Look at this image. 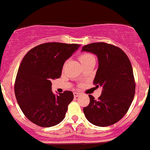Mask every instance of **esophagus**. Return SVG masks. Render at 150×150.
Instances as JSON below:
<instances>
[{"mask_svg": "<svg viewBox=\"0 0 150 150\" xmlns=\"http://www.w3.org/2000/svg\"><path fill=\"white\" fill-rule=\"evenodd\" d=\"M73 95H74V97H78V96L81 95V93H78V92H74Z\"/></svg>", "mask_w": 150, "mask_h": 150, "instance_id": "obj_1", "label": "esophagus"}]
</instances>
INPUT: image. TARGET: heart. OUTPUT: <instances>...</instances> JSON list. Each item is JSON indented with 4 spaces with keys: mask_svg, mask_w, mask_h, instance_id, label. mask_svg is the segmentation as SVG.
Returning a JSON list of instances; mask_svg holds the SVG:
<instances>
[{
    "mask_svg": "<svg viewBox=\"0 0 150 150\" xmlns=\"http://www.w3.org/2000/svg\"><path fill=\"white\" fill-rule=\"evenodd\" d=\"M79 60L81 61V64H83L85 63L89 62L91 61H95L94 57L91 54L89 53H84L79 56Z\"/></svg>",
    "mask_w": 150,
    "mask_h": 150,
    "instance_id": "obj_1",
    "label": "heart"
}]
</instances>
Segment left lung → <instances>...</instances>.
I'll use <instances>...</instances> for the list:
<instances>
[{
    "label": "left lung",
    "mask_w": 150,
    "mask_h": 150,
    "mask_svg": "<svg viewBox=\"0 0 150 150\" xmlns=\"http://www.w3.org/2000/svg\"><path fill=\"white\" fill-rule=\"evenodd\" d=\"M82 51L96 55L98 67L93 83L102 88L98 100L89 95L83 108L86 119L100 127L118 122L126 114L135 94V81L129 59L122 49L106 43L86 45Z\"/></svg>",
    "instance_id": "obj_1"
}]
</instances>
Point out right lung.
<instances>
[{
	"instance_id": "add662e5",
	"label": "right lung",
	"mask_w": 150,
	"mask_h": 150,
	"mask_svg": "<svg viewBox=\"0 0 150 150\" xmlns=\"http://www.w3.org/2000/svg\"><path fill=\"white\" fill-rule=\"evenodd\" d=\"M78 44L46 43L27 53L18 69L14 85L16 101L27 118L41 127H51L64 120L73 99L69 91L55 95L51 81L59 78L63 65Z\"/></svg>"
}]
</instances>
